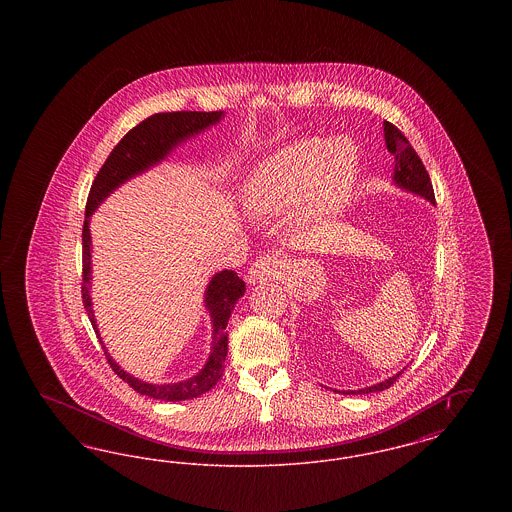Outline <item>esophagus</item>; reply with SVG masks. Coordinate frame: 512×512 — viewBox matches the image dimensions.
Listing matches in <instances>:
<instances>
[{
	"label": "esophagus",
	"instance_id": "esophagus-1",
	"mask_svg": "<svg viewBox=\"0 0 512 512\" xmlns=\"http://www.w3.org/2000/svg\"><path fill=\"white\" fill-rule=\"evenodd\" d=\"M278 272H280L278 261L274 257H268L267 255V257L257 259L251 265V268L247 270V280H249V284H263V282L276 278Z\"/></svg>",
	"mask_w": 512,
	"mask_h": 512
}]
</instances>
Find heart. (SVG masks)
<instances>
[{
  "mask_svg": "<svg viewBox=\"0 0 512 512\" xmlns=\"http://www.w3.org/2000/svg\"><path fill=\"white\" fill-rule=\"evenodd\" d=\"M361 169L359 149L349 138H303L282 147L257 167L244 188L249 215L267 219L301 201L311 215L341 209Z\"/></svg>",
  "mask_w": 512,
  "mask_h": 512,
  "instance_id": "1",
  "label": "heart"
}]
</instances>
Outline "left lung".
Here are the masks:
<instances>
[{"label":"left lung","mask_w":512,"mask_h":512,"mask_svg":"<svg viewBox=\"0 0 512 512\" xmlns=\"http://www.w3.org/2000/svg\"><path fill=\"white\" fill-rule=\"evenodd\" d=\"M384 138H386V147L393 155L395 159V167H393V182L407 190V192H413V194L424 197L426 201L430 203H436V197H434V188H432V180L428 176V171L424 169L418 153L414 151L413 146L409 144V140L403 136V132L391 124V122H384ZM403 372V370H401ZM401 372H397L395 376H391L388 380L376 384V386H370L365 390H349L343 391V395H353V393H372V391H384L388 390L390 386H393V382L401 376Z\"/></svg>","instance_id":"left-lung-1"}]
</instances>
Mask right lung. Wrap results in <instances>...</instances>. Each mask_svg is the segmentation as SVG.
<instances>
[{
  "mask_svg": "<svg viewBox=\"0 0 512 512\" xmlns=\"http://www.w3.org/2000/svg\"><path fill=\"white\" fill-rule=\"evenodd\" d=\"M222 119V111H176V113H155L147 117L146 121L134 126L115 149L109 153L107 161L99 169L98 176L90 188L88 203H86V217L82 226V303L88 313V318L96 330L99 338L98 322L92 309V238H90V217L98 209L99 203L113 190H117L126 180L142 174L153 165L161 163L174 147L195 134L203 132L205 128L217 124ZM244 280L234 270H220L217 272L207 290H205V309L211 315L213 322V341H211V355L205 366L184 382L176 384H147L144 380L134 378L132 374L124 372L121 366L113 361L103 345L107 363L113 372L122 378L130 388L138 391L140 395H147L161 401H186L194 399L217 386L222 376V366L228 353V332L226 324L234 311L236 301L244 295ZM101 341V338H99ZM103 343V341H101Z\"/></svg>",
  "mask_w": 512,
  "mask_h": 512,
  "instance_id": "obj_1",
  "label": "right lung"
}]
</instances>
